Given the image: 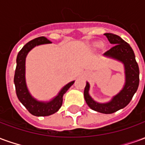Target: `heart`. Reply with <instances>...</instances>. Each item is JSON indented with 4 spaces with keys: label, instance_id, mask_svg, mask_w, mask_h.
Instances as JSON below:
<instances>
[{
    "label": "heart",
    "instance_id": "heart-1",
    "mask_svg": "<svg viewBox=\"0 0 145 145\" xmlns=\"http://www.w3.org/2000/svg\"><path fill=\"white\" fill-rule=\"evenodd\" d=\"M101 46V43H99V42H97L96 44L95 45V46Z\"/></svg>",
    "mask_w": 145,
    "mask_h": 145
}]
</instances>
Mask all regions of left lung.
Segmentation results:
<instances>
[{
    "instance_id": "1",
    "label": "left lung",
    "mask_w": 145,
    "mask_h": 145,
    "mask_svg": "<svg viewBox=\"0 0 145 145\" xmlns=\"http://www.w3.org/2000/svg\"><path fill=\"white\" fill-rule=\"evenodd\" d=\"M104 35L106 36L109 42L114 46L103 55L123 63L125 70L124 86L109 102L99 103L90 96L88 92L90 85L87 82L84 91V97L86 103L91 109L101 113L110 114L124 108L130 103L139 85V67L135 60L134 51L127 42L112 33H105Z\"/></svg>"
}]
</instances>
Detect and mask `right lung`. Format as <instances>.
<instances>
[{
    "instance_id": "add662e5",
    "label": "right lung",
    "mask_w": 145,
    "mask_h": 145,
    "mask_svg": "<svg viewBox=\"0 0 145 145\" xmlns=\"http://www.w3.org/2000/svg\"><path fill=\"white\" fill-rule=\"evenodd\" d=\"M46 43H51V42L44 36H41L34 39L24 46L18 54L16 60L17 65L14 77L18 99L31 114L36 116H46L57 112L63 103V95L74 82V81H73L67 84L60 90L57 96L50 102H40L36 100L31 95L25 82V58L28 53L33 48Z\"/></svg>"
}]
</instances>
